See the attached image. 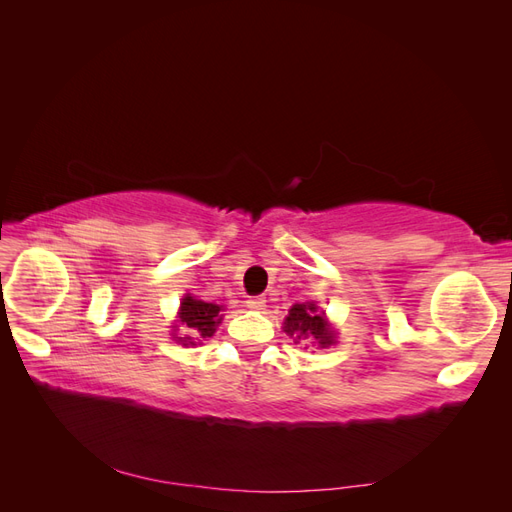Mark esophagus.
Listing matches in <instances>:
<instances>
[{
	"label": "esophagus",
	"mask_w": 512,
	"mask_h": 512,
	"mask_svg": "<svg viewBox=\"0 0 512 512\" xmlns=\"http://www.w3.org/2000/svg\"><path fill=\"white\" fill-rule=\"evenodd\" d=\"M265 303H267V299L262 297V294H258V297H250L245 301V305L250 309H262V307H265Z\"/></svg>",
	"instance_id": "34e87169"
}]
</instances>
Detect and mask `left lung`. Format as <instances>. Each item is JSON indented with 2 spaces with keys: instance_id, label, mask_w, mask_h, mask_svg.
<instances>
[{
  "instance_id": "8db88e82",
  "label": "left lung",
  "mask_w": 512,
  "mask_h": 512,
  "mask_svg": "<svg viewBox=\"0 0 512 512\" xmlns=\"http://www.w3.org/2000/svg\"><path fill=\"white\" fill-rule=\"evenodd\" d=\"M284 331L297 339V342L299 339H314L320 348L335 344L333 331L329 329V324L322 318V314H318V307L314 303L292 305L284 322Z\"/></svg>"
}]
</instances>
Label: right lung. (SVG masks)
<instances>
[{"instance_id": "obj_1", "label": "right lung", "mask_w": 512, "mask_h": 512, "mask_svg": "<svg viewBox=\"0 0 512 512\" xmlns=\"http://www.w3.org/2000/svg\"><path fill=\"white\" fill-rule=\"evenodd\" d=\"M220 305L215 303H207V301H198L194 297H185L181 303V324L183 329L188 331L192 337H179L181 342H188V339L200 337V339H207L215 333V327L220 324ZM194 344V342H190ZM188 346V344H185Z\"/></svg>"}]
</instances>
